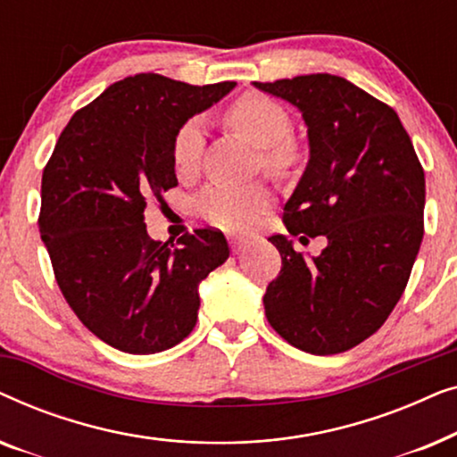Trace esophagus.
I'll return each instance as SVG.
<instances>
[{"label":"esophagus","mask_w":457,"mask_h":457,"mask_svg":"<svg viewBox=\"0 0 457 457\" xmlns=\"http://www.w3.org/2000/svg\"><path fill=\"white\" fill-rule=\"evenodd\" d=\"M228 243H230V249H233L235 253L243 252V249L247 247V239H243V237H228Z\"/></svg>","instance_id":"esophagus-1"}]
</instances>
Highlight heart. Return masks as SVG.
Here are the masks:
<instances>
[{
    "instance_id": "heart-1",
    "label": "heart",
    "mask_w": 457,
    "mask_h": 457,
    "mask_svg": "<svg viewBox=\"0 0 457 457\" xmlns=\"http://www.w3.org/2000/svg\"><path fill=\"white\" fill-rule=\"evenodd\" d=\"M224 120L249 143L260 147V162L270 174H285L299 158V149L291 139L293 120L283 105L262 93H245L228 105ZM204 147V127L197 118L187 120L172 139V166L179 177L195 172ZM270 204L264 185L230 187L210 185L199 193L197 212L220 228L241 230L252 227L260 212Z\"/></svg>"
}]
</instances>
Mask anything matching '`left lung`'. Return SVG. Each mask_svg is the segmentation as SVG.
I'll use <instances>...</instances> for the list:
<instances>
[{
	"label": "left lung",
	"mask_w": 457,
	"mask_h": 457,
	"mask_svg": "<svg viewBox=\"0 0 457 457\" xmlns=\"http://www.w3.org/2000/svg\"><path fill=\"white\" fill-rule=\"evenodd\" d=\"M302 112L310 160L285 204L289 235L327 237L305 260L272 235L283 268L268 285L270 327L314 355L347 352L383 327L424 235V170L395 110L335 74L253 83Z\"/></svg>",
	"instance_id": "left-lung-1"
}]
</instances>
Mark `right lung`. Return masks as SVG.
<instances>
[{
	"mask_svg": "<svg viewBox=\"0 0 457 457\" xmlns=\"http://www.w3.org/2000/svg\"><path fill=\"white\" fill-rule=\"evenodd\" d=\"M237 83L187 85L141 72L74 112L41 179L39 233L79 320L124 353H158L191 333L197 287L228 258L220 230L177 243L147 235L149 199L179 185L172 139Z\"/></svg>",
	"mask_w": 457,
	"mask_h": 457,
	"instance_id": "obj_1",
	"label": "right lung"
}]
</instances>
